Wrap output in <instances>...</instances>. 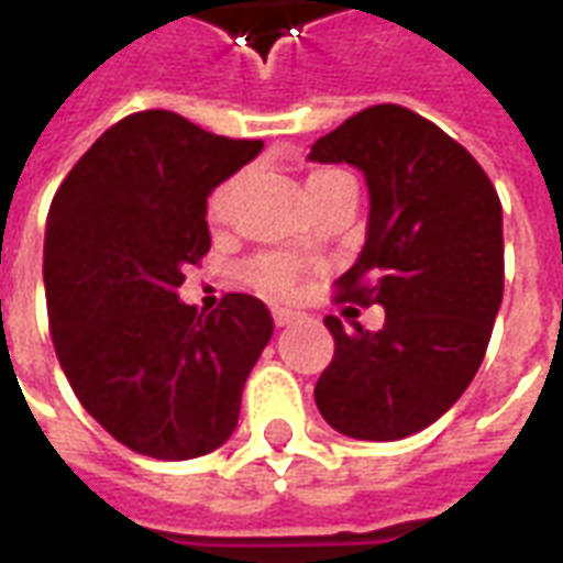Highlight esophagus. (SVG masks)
<instances>
[{
    "label": "esophagus",
    "instance_id": "esophagus-1",
    "mask_svg": "<svg viewBox=\"0 0 563 563\" xmlns=\"http://www.w3.org/2000/svg\"><path fill=\"white\" fill-rule=\"evenodd\" d=\"M298 316L300 312L286 310V307H274V324H277V328H286L291 321H298Z\"/></svg>",
    "mask_w": 563,
    "mask_h": 563
}]
</instances>
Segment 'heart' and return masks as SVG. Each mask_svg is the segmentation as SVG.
Here are the masks:
<instances>
[{"mask_svg": "<svg viewBox=\"0 0 563 563\" xmlns=\"http://www.w3.org/2000/svg\"><path fill=\"white\" fill-rule=\"evenodd\" d=\"M339 177L336 170H316L307 177V191H312L321 183H328V179ZM233 179L224 183V186H218L209 197V218L212 221H221L227 214V206H230V197H233ZM298 263L289 260V256H280V253H268V256H260V260H253L247 265V277H251L253 286H260V289L268 291H289L298 280Z\"/></svg>", "mask_w": 563, "mask_h": 563, "instance_id": "obj_1", "label": "heart"}]
</instances>
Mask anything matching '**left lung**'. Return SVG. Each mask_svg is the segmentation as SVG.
<instances>
[{
    "mask_svg": "<svg viewBox=\"0 0 563 563\" xmlns=\"http://www.w3.org/2000/svg\"><path fill=\"white\" fill-rule=\"evenodd\" d=\"M310 162L366 179V244L339 289L386 312L380 330L324 319L336 351L316 405L339 434L405 440L482 366L505 289L499 195L457 141L401 106L357 111L312 144Z\"/></svg>",
    "mask_w": 563,
    "mask_h": 563,
    "instance_id": "1",
    "label": "left lung"
}]
</instances>
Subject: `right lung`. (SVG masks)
<instances>
[{"instance_id": "right-lung-1", "label": "right lung", "mask_w": 563, "mask_h": 563, "mask_svg": "<svg viewBox=\"0 0 563 563\" xmlns=\"http://www.w3.org/2000/svg\"><path fill=\"white\" fill-rule=\"evenodd\" d=\"M260 150L174 111H139L55 191L43 242L55 354L81 407L132 452L188 461L235 431L272 312L253 295L197 312L179 286L209 251L206 200Z\"/></svg>"}]
</instances>
